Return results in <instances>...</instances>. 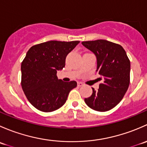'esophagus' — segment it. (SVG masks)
Wrapping results in <instances>:
<instances>
[{
    "label": "esophagus",
    "instance_id": "esophagus-1",
    "mask_svg": "<svg viewBox=\"0 0 147 147\" xmlns=\"http://www.w3.org/2000/svg\"><path fill=\"white\" fill-rule=\"evenodd\" d=\"M78 85L79 86V87H81V86H83V85H84V84H83L82 82H78Z\"/></svg>",
    "mask_w": 147,
    "mask_h": 147
}]
</instances>
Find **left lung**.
<instances>
[{
  "instance_id": "left-lung-1",
  "label": "left lung",
  "mask_w": 147,
  "mask_h": 147,
  "mask_svg": "<svg viewBox=\"0 0 147 147\" xmlns=\"http://www.w3.org/2000/svg\"><path fill=\"white\" fill-rule=\"evenodd\" d=\"M97 58L99 80L103 82L97 90L84 99L87 106L94 110L106 112L117 105L128 90L130 80V61L125 50L118 44L97 40L82 42Z\"/></svg>"
}]
</instances>
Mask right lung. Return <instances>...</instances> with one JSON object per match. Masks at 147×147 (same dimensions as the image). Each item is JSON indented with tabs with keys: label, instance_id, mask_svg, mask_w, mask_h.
<instances>
[{
	"label": "right lung",
	"instance_id": "add662e5",
	"mask_svg": "<svg viewBox=\"0 0 147 147\" xmlns=\"http://www.w3.org/2000/svg\"><path fill=\"white\" fill-rule=\"evenodd\" d=\"M80 41L50 40L32 46L21 63V85L28 101L38 110L50 112L61 107L75 81L58 80L57 72L65 66L67 55Z\"/></svg>",
	"mask_w": 147,
	"mask_h": 147
}]
</instances>
